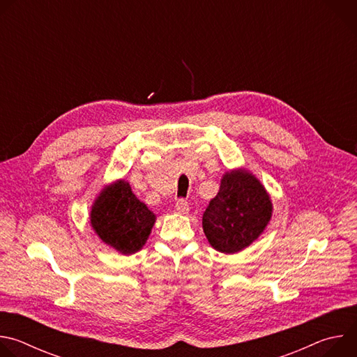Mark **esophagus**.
Listing matches in <instances>:
<instances>
[{"instance_id":"obj_1","label":"esophagus","mask_w":357,"mask_h":357,"mask_svg":"<svg viewBox=\"0 0 357 357\" xmlns=\"http://www.w3.org/2000/svg\"><path fill=\"white\" fill-rule=\"evenodd\" d=\"M175 208L178 212L181 213H188L189 212V205L188 202L183 199V197H179L176 202H175Z\"/></svg>"}]
</instances>
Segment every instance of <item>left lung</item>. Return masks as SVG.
I'll return each mask as SVG.
<instances>
[{
  "mask_svg": "<svg viewBox=\"0 0 357 357\" xmlns=\"http://www.w3.org/2000/svg\"><path fill=\"white\" fill-rule=\"evenodd\" d=\"M273 205L264 186L245 171L227 172L218 195L203 213L202 226L213 248L237 252L250 245L271 219Z\"/></svg>",
  "mask_w": 357,
  "mask_h": 357,
  "instance_id": "1",
  "label": "left lung"
}]
</instances>
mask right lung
<instances>
[{
    "label": "right lung",
    "mask_w": 357,
    "mask_h": 357,
    "mask_svg": "<svg viewBox=\"0 0 357 357\" xmlns=\"http://www.w3.org/2000/svg\"><path fill=\"white\" fill-rule=\"evenodd\" d=\"M90 222L106 244L123 254H132L145 244L155 215L135 197L128 182L119 181L100 193Z\"/></svg>",
    "instance_id": "add662e5"
}]
</instances>
